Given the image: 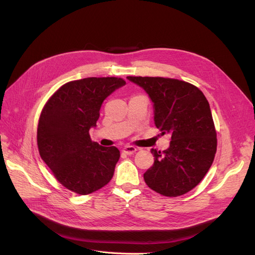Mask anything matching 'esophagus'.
<instances>
[{
	"label": "esophagus",
	"mask_w": 255,
	"mask_h": 255,
	"mask_svg": "<svg viewBox=\"0 0 255 255\" xmlns=\"http://www.w3.org/2000/svg\"><path fill=\"white\" fill-rule=\"evenodd\" d=\"M137 151V148H135L134 145H125L122 149V152L126 154H134Z\"/></svg>",
	"instance_id": "obj_1"
}]
</instances>
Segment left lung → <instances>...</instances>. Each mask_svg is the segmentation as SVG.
<instances>
[{
  "label": "left lung",
  "instance_id": "8db88e82",
  "mask_svg": "<svg viewBox=\"0 0 255 255\" xmlns=\"http://www.w3.org/2000/svg\"><path fill=\"white\" fill-rule=\"evenodd\" d=\"M127 79L148 94L155 127L161 135L171 136L168 149L151 150L154 164L144 172V182L166 197L186 194L202 181L217 148L208 101L201 90L183 81L149 76Z\"/></svg>",
  "mask_w": 255,
  "mask_h": 255
}]
</instances>
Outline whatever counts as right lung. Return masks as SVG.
<instances>
[{"instance_id": "obj_1", "label": "right lung", "mask_w": 255, "mask_h": 255, "mask_svg": "<svg viewBox=\"0 0 255 255\" xmlns=\"http://www.w3.org/2000/svg\"><path fill=\"white\" fill-rule=\"evenodd\" d=\"M126 82L86 78L63 85L43 107L37 129L40 156L66 188L91 194L109 183L120 158L116 146L91 141L104 100Z\"/></svg>"}]
</instances>
